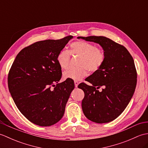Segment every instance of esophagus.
<instances>
[{"label":"esophagus","instance_id":"34e87169","mask_svg":"<svg viewBox=\"0 0 148 148\" xmlns=\"http://www.w3.org/2000/svg\"><path fill=\"white\" fill-rule=\"evenodd\" d=\"M74 84H75V87L77 88V86H78V84H79V82H78V81H74Z\"/></svg>","mask_w":148,"mask_h":148}]
</instances>
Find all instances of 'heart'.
I'll return each mask as SVG.
<instances>
[{
  "label": "heart",
  "mask_w": 148,
  "mask_h": 148,
  "mask_svg": "<svg viewBox=\"0 0 148 148\" xmlns=\"http://www.w3.org/2000/svg\"><path fill=\"white\" fill-rule=\"evenodd\" d=\"M70 53L72 56H79V67L70 69L64 72L63 77L65 79L79 81L85 77L88 70L94 72L102 67L105 60L103 50L92 43L83 40H77L70 45L69 53L67 50H61L56 56V61L62 69H68L70 64Z\"/></svg>",
  "instance_id": "b5f03b06"
}]
</instances>
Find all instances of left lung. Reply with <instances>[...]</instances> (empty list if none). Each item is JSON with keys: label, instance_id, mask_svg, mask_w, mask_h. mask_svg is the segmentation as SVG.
Returning a JSON list of instances; mask_svg holds the SVG:
<instances>
[{"label": "left lung", "instance_id": "1", "mask_svg": "<svg viewBox=\"0 0 148 148\" xmlns=\"http://www.w3.org/2000/svg\"><path fill=\"white\" fill-rule=\"evenodd\" d=\"M77 38L99 44L105 54L102 67L86 78L92 85L84 83L78 85L84 93L82 100L84 114L97 123L112 121L123 112L134 93L137 71L134 59L126 48L108 37ZM101 86L105 88L99 92L98 89Z\"/></svg>", "mask_w": 148, "mask_h": 148}]
</instances>
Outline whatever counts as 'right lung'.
Segmentation results:
<instances>
[{"instance_id": "obj_1", "label": "right lung", "mask_w": 148, "mask_h": 148, "mask_svg": "<svg viewBox=\"0 0 148 148\" xmlns=\"http://www.w3.org/2000/svg\"><path fill=\"white\" fill-rule=\"evenodd\" d=\"M73 36L36 42L21 49L9 70V92L21 114L33 123L49 127L59 121L74 81L62 77L56 56ZM54 87L51 89V87Z\"/></svg>"}]
</instances>
